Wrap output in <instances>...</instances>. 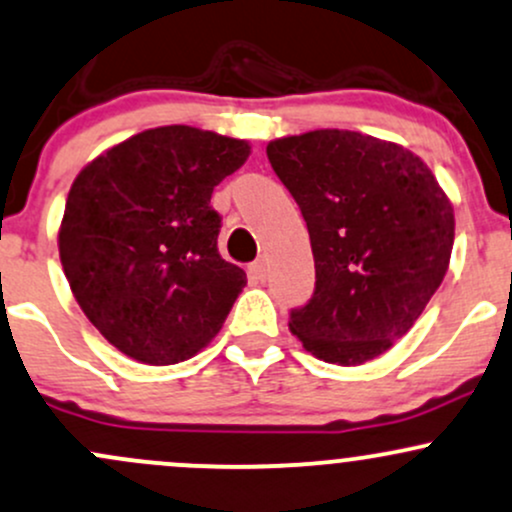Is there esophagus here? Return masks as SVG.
Segmentation results:
<instances>
[{
	"mask_svg": "<svg viewBox=\"0 0 512 512\" xmlns=\"http://www.w3.org/2000/svg\"><path fill=\"white\" fill-rule=\"evenodd\" d=\"M250 277L257 279V282H265L267 279V262L265 257H260V260H255L250 265Z\"/></svg>",
	"mask_w": 512,
	"mask_h": 512,
	"instance_id": "1",
	"label": "esophagus"
}]
</instances>
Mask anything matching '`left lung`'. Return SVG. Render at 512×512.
I'll list each match as a JSON object with an SVG mask.
<instances>
[{"label": "left lung", "mask_w": 512, "mask_h": 512, "mask_svg": "<svg viewBox=\"0 0 512 512\" xmlns=\"http://www.w3.org/2000/svg\"><path fill=\"white\" fill-rule=\"evenodd\" d=\"M267 157L303 213L316 291L289 330L313 357L355 367L413 328L445 279L454 209L403 145L342 128L269 140Z\"/></svg>", "instance_id": "obj_1"}]
</instances>
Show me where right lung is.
I'll return each instance as SVG.
<instances>
[{"mask_svg": "<svg viewBox=\"0 0 512 512\" xmlns=\"http://www.w3.org/2000/svg\"><path fill=\"white\" fill-rule=\"evenodd\" d=\"M247 140L160 126L94 157L58 230L67 284L89 323L136 362L192 359L247 284L218 252L213 187L245 165Z\"/></svg>", "mask_w": 512, "mask_h": 512, "instance_id": "1", "label": "right lung"}]
</instances>
